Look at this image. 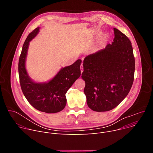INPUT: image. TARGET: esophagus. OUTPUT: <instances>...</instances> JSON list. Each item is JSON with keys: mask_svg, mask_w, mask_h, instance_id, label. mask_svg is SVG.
Listing matches in <instances>:
<instances>
[{"mask_svg": "<svg viewBox=\"0 0 153 153\" xmlns=\"http://www.w3.org/2000/svg\"><path fill=\"white\" fill-rule=\"evenodd\" d=\"M83 71V64L82 63L81 65H80V71H81V73H82Z\"/></svg>", "mask_w": 153, "mask_h": 153, "instance_id": "1", "label": "esophagus"}]
</instances>
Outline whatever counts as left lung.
<instances>
[{
    "label": "left lung",
    "mask_w": 153,
    "mask_h": 153,
    "mask_svg": "<svg viewBox=\"0 0 153 153\" xmlns=\"http://www.w3.org/2000/svg\"><path fill=\"white\" fill-rule=\"evenodd\" d=\"M111 44L83 60L82 78L87 105L97 112L116 107L128 95L134 81L135 59L131 42L114 28Z\"/></svg>",
    "instance_id": "8db88e82"
}]
</instances>
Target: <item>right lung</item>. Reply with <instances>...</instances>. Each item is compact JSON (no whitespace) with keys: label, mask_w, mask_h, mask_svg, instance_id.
Returning a JSON list of instances; mask_svg holds the SVG:
<instances>
[{"label":"right lung","mask_w":153,"mask_h":153,"mask_svg":"<svg viewBox=\"0 0 153 153\" xmlns=\"http://www.w3.org/2000/svg\"><path fill=\"white\" fill-rule=\"evenodd\" d=\"M36 28L27 37L19 60L18 70L22 91L28 102L36 110L47 113H56L63 110L67 103L65 94L81 74L78 59L73 64L62 68L49 82L37 83L29 77L25 60L30 42L38 34Z\"/></svg>","instance_id":"right-lung-1"}]
</instances>
